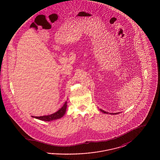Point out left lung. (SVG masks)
<instances>
[{
    "mask_svg": "<svg viewBox=\"0 0 160 160\" xmlns=\"http://www.w3.org/2000/svg\"><path fill=\"white\" fill-rule=\"evenodd\" d=\"M99 110L101 112H102V113H106V114H108V113H109V114H119V113H120L119 112H118V113H108V112H105L104 110H101V108H99Z\"/></svg>",
    "mask_w": 160,
    "mask_h": 160,
    "instance_id": "1",
    "label": "left lung"
}]
</instances>
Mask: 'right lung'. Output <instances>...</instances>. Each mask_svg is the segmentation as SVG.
Wrapping results in <instances>:
<instances>
[{"mask_svg": "<svg viewBox=\"0 0 160 160\" xmlns=\"http://www.w3.org/2000/svg\"><path fill=\"white\" fill-rule=\"evenodd\" d=\"M67 107V101H66L64 103L63 106L59 110H58L56 112L54 113L53 114L41 116H32V117L36 118L39 120L47 121V122L56 120V119H58L61 118L62 117H63L64 116V114H65Z\"/></svg>", "mask_w": 160, "mask_h": 160, "instance_id": "obj_1", "label": "right lung"}]
</instances>
